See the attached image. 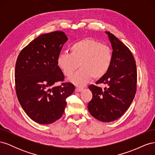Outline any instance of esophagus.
Here are the masks:
<instances>
[{"instance_id":"obj_1","label":"esophagus","mask_w":155,"mask_h":155,"mask_svg":"<svg viewBox=\"0 0 155 155\" xmlns=\"http://www.w3.org/2000/svg\"><path fill=\"white\" fill-rule=\"evenodd\" d=\"M83 90V87H76V92H81Z\"/></svg>"}]
</instances>
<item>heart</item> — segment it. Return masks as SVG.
Wrapping results in <instances>:
<instances>
[{
	"mask_svg": "<svg viewBox=\"0 0 155 155\" xmlns=\"http://www.w3.org/2000/svg\"><path fill=\"white\" fill-rule=\"evenodd\" d=\"M112 59L109 46L91 38L83 39L70 47V54L58 55L57 64L66 76H70L78 67H81L69 80L78 85H84L92 77H103L109 70Z\"/></svg>",
	"mask_w": 155,
	"mask_h": 155,
	"instance_id": "b5f03b06",
	"label": "heart"
}]
</instances>
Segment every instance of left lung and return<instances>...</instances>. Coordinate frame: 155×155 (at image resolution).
<instances>
[{
    "label": "left lung",
    "instance_id": "obj_1",
    "mask_svg": "<svg viewBox=\"0 0 155 155\" xmlns=\"http://www.w3.org/2000/svg\"><path fill=\"white\" fill-rule=\"evenodd\" d=\"M112 47V59L107 72L96 82L107 85L104 90L88 87L92 98L88 104L91 114L97 120L110 122L118 120L129 109L137 92V65L127 46L106 31Z\"/></svg>",
    "mask_w": 155,
    "mask_h": 155
}]
</instances>
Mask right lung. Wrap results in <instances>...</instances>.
I'll list each match as a JSON object with an SVG mask.
<instances>
[{
  "mask_svg": "<svg viewBox=\"0 0 155 155\" xmlns=\"http://www.w3.org/2000/svg\"><path fill=\"white\" fill-rule=\"evenodd\" d=\"M68 38L63 31L45 34L23 48L15 70L18 100L30 118L40 124H50L62 116L66 99L74 92L71 83H64V76L57 58ZM58 81L59 86H54Z\"/></svg>",
  "mask_w": 155,
  "mask_h": 155,
  "instance_id": "1",
  "label": "right lung"
}]
</instances>
